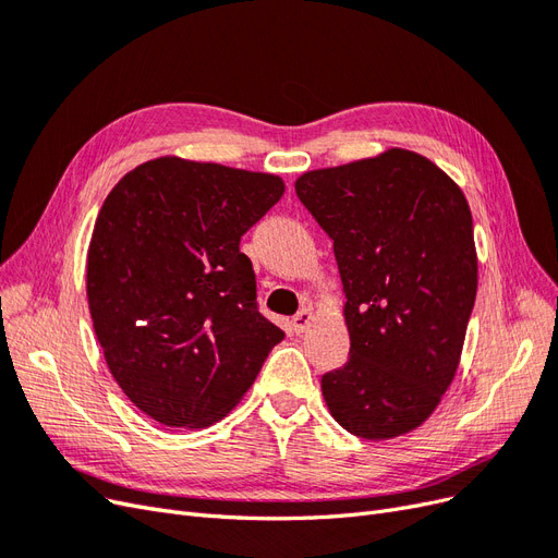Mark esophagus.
Masks as SVG:
<instances>
[{"mask_svg": "<svg viewBox=\"0 0 558 558\" xmlns=\"http://www.w3.org/2000/svg\"><path fill=\"white\" fill-rule=\"evenodd\" d=\"M312 320H314V314H312V310H302V312H298L295 316H293V330L300 335V332H305L310 326H312Z\"/></svg>", "mask_w": 558, "mask_h": 558, "instance_id": "esophagus-1", "label": "esophagus"}]
</instances>
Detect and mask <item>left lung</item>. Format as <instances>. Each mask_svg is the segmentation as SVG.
Masks as SVG:
<instances>
[{
  "label": "left lung",
  "instance_id": "left-lung-1",
  "mask_svg": "<svg viewBox=\"0 0 558 558\" xmlns=\"http://www.w3.org/2000/svg\"><path fill=\"white\" fill-rule=\"evenodd\" d=\"M340 269L349 361L320 379L332 418L363 440L416 430L461 363L477 295L468 199L408 148L298 177Z\"/></svg>",
  "mask_w": 558,
  "mask_h": 558
}]
</instances>
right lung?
I'll return each mask as SVG.
<instances>
[{
	"label": "right lung",
	"instance_id": "1",
	"mask_svg": "<svg viewBox=\"0 0 558 558\" xmlns=\"http://www.w3.org/2000/svg\"><path fill=\"white\" fill-rule=\"evenodd\" d=\"M283 179L162 156L118 181L86 265L93 328L116 384L162 426L199 430L242 400L283 330L256 307L242 234Z\"/></svg>",
	"mask_w": 558,
	"mask_h": 558
}]
</instances>
